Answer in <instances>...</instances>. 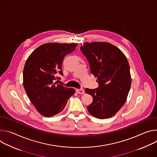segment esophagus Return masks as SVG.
Segmentation results:
<instances>
[{
  "mask_svg": "<svg viewBox=\"0 0 157 157\" xmlns=\"http://www.w3.org/2000/svg\"><path fill=\"white\" fill-rule=\"evenodd\" d=\"M76 92L78 94H84V91L82 89H76Z\"/></svg>",
  "mask_w": 157,
  "mask_h": 157,
  "instance_id": "obj_1",
  "label": "esophagus"
}]
</instances>
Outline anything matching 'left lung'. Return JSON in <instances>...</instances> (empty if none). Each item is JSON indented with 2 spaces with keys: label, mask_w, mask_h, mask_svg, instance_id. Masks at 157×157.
I'll return each mask as SVG.
<instances>
[{
  "label": "left lung",
  "mask_w": 157,
  "mask_h": 157,
  "mask_svg": "<svg viewBox=\"0 0 157 157\" xmlns=\"http://www.w3.org/2000/svg\"><path fill=\"white\" fill-rule=\"evenodd\" d=\"M81 50L86 57L91 73L97 77L99 87L85 89L92 96L89 113L100 119L114 116L126 102L131 86L127 59L117 47L107 42L84 43Z\"/></svg>",
  "instance_id": "obj_1"
}]
</instances>
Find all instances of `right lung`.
I'll list each match as a JSON object with an SVG mask.
<instances>
[{
	"label": "right lung",
	"instance_id": "right-lung-1",
	"mask_svg": "<svg viewBox=\"0 0 157 157\" xmlns=\"http://www.w3.org/2000/svg\"><path fill=\"white\" fill-rule=\"evenodd\" d=\"M78 43H48L40 45L27 58L23 71V84L28 98L40 114L52 117L64 109L75 94L73 88L57 84L63 75L61 64L66 55L73 52Z\"/></svg>",
	"mask_w": 157,
	"mask_h": 157
}]
</instances>
